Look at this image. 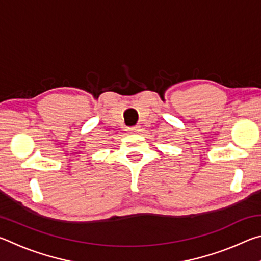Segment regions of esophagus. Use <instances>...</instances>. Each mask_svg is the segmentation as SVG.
<instances>
[{
    "label": "esophagus",
    "mask_w": 261,
    "mask_h": 261,
    "mask_svg": "<svg viewBox=\"0 0 261 261\" xmlns=\"http://www.w3.org/2000/svg\"><path fill=\"white\" fill-rule=\"evenodd\" d=\"M138 129H139L138 126H132V127H129V129H127V131H129V134H136L137 131H139Z\"/></svg>",
    "instance_id": "1"
}]
</instances>
